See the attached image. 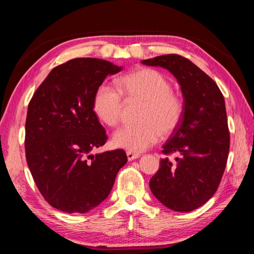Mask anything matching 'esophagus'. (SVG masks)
<instances>
[{"label": "esophagus", "mask_w": 254, "mask_h": 254, "mask_svg": "<svg viewBox=\"0 0 254 254\" xmlns=\"http://www.w3.org/2000/svg\"><path fill=\"white\" fill-rule=\"evenodd\" d=\"M127 159H128V161H132V160H134V159L139 158L140 154H139V153H133V152L127 151Z\"/></svg>", "instance_id": "obj_1"}]
</instances>
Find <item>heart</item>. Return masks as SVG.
Instances as JSON below:
<instances>
[{
    "label": "heart",
    "mask_w": 254,
    "mask_h": 254,
    "mask_svg": "<svg viewBox=\"0 0 254 254\" xmlns=\"http://www.w3.org/2000/svg\"><path fill=\"white\" fill-rule=\"evenodd\" d=\"M118 86L127 100L143 102V106L139 124L123 127L113 134L117 148L142 152L156 143L160 134H171L182 122L184 102L171 91V83L160 71L139 68L119 78ZM93 111L101 122L115 127L121 118V96L110 86L100 85L93 96Z\"/></svg>",
    "instance_id": "obj_1"
}]
</instances>
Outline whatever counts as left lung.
<instances>
[{
	"instance_id": "1",
	"label": "left lung",
	"mask_w": 254,
	"mask_h": 254,
	"mask_svg": "<svg viewBox=\"0 0 254 254\" xmlns=\"http://www.w3.org/2000/svg\"><path fill=\"white\" fill-rule=\"evenodd\" d=\"M142 64L169 70L184 97L182 122L162 150L177 157L161 159L150 189L169 209L190 212L215 194L224 174L230 149L224 97L208 75L182 56H158Z\"/></svg>"
}]
</instances>
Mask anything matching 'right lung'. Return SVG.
<instances>
[{
  "mask_svg": "<svg viewBox=\"0 0 254 254\" xmlns=\"http://www.w3.org/2000/svg\"><path fill=\"white\" fill-rule=\"evenodd\" d=\"M122 70L98 58L55 67L33 94L25 121V157L38 189L62 212L87 213L107 198L127 161L122 149L93 154L107 136L93 96L109 75Z\"/></svg>",
  "mask_w": 254,
  "mask_h": 254,
  "instance_id": "right-lung-1",
  "label": "right lung"
}]
</instances>
